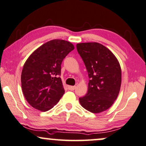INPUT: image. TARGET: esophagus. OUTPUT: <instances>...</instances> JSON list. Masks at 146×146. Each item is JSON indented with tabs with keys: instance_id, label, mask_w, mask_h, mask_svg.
Masks as SVG:
<instances>
[{
	"instance_id": "esophagus-1",
	"label": "esophagus",
	"mask_w": 146,
	"mask_h": 146,
	"mask_svg": "<svg viewBox=\"0 0 146 146\" xmlns=\"http://www.w3.org/2000/svg\"><path fill=\"white\" fill-rule=\"evenodd\" d=\"M75 88H76V86H69L68 87V89L70 91H74L75 89Z\"/></svg>"
}]
</instances>
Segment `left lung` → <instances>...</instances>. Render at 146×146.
Returning a JSON list of instances; mask_svg holds the SVG:
<instances>
[{"label": "left lung", "instance_id": "obj_1", "mask_svg": "<svg viewBox=\"0 0 146 146\" xmlns=\"http://www.w3.org/2000/svg\"><path fill=\"white\" fill-rule=\"evenodd\" d=\"M76 48L90 79L87 93L79 98L80 104L92 113H100L112 106L119 93V62L110 50L97 42L77 44Z\"/></svg>", "mask_w": 146, "mask_h": 146}]
</instances>
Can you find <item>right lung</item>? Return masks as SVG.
I'll list each match as a JSON object with an SVG mask.
<instances>
[{"mask_svg": "<svg viewBox=\"0 0 146 146\" xmlns=\"http://www.w3.org/2000/svg\"><path fill=\"white\" fill-rule=\"evenodd\" d=\"M74 49L64 40H52L29 56L21 72V88L31 106L46 111L57 104L64 93L60 76L61 63Z\"/></svg>", "mask_w": 146, "mask_h": 146, "instance_id": "right-lung-1", "label": "right lung"}]
</instances>
